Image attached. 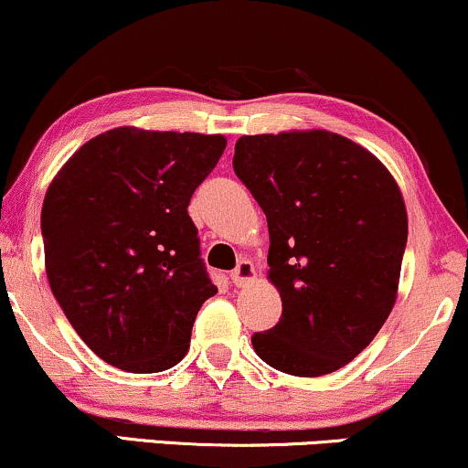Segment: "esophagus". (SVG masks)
<instances>
[{"mask_svg": "<svg viewBox=\"0 0 468 468\" xmlns=\"http://www.w3.org/2000/svg\"><path fill=\"white\" fill-rule=\"evenodd\" d=\"M252 279H255V266L249 261V259H241L238 263V268L230 272V281H233L238 288H244V285L252 283Z\"/></svg>", "mask_w": 468, "mask_h": 468, "instance_id": "obj_1", "label": "esophagus"}]
</instances>
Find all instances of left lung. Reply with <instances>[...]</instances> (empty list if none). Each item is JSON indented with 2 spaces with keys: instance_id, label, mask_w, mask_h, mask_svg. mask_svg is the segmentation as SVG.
Wrapping results in <instances>:
<instances>
[{
  "instance_id": "1",
  "label": "left lung",
  "mask_w": 468,
  "mask_h": 468,
  "mask_svg": "<svg viewBox=\"0 0 468 468\" xmlns=\"http://www.w3.org/2000/svg\"><path fill=\"white\" fill-rule=\"evenodd\" d=\"M233 167L268 218V279L283 312L252 335L263 362L296 377L342 368L397 301L408 213L397 180L329 131L244 134Z\"/></svg>"
}]
</instances>
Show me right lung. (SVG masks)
<instances>
[{"instance_id":"1","label":"right lung","mask_w":468,"mask_h":468,"mask_svg":"<svg viewBox=\"0 0 468 468\" xmlns=\"http://www.w3.org/2000/svg\"><path fill=\"white\" fill-rule=\"evenodd\" d=\"M224 148L222 134L122 126L89 139L49 183V288L106 364L161 373L189 351L196 314L218 288L187 207Z\"/></svg>"}]
</instances>
